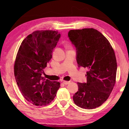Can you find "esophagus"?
Returning a JSON list of instances; mask_svg holds the SVG:
<instances>
[{
    "instance_id": "obj_1",
    "label": "esophagus",
    "mask_w": 129,
    "mask_h": 129,
    "mask_svg": "<svg viewBox=\"0 0 129 129\" xmlns=\"http://www.w3.org/2000/svg\"><path fill=\"white\" fill-rule=\"evenodd\" d=\"M70 82H71V81H64L62 82L63 84H65V85H68V84H69Z\"/></svg>"
}]
</instances>
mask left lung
<instances>
[{
  "label": "left lung",
  "mask_w": 129,
  "mask_h": 129,
  "mask_svg": "<svg viewBox=\"0 0 129 129\" xmlns=\"http://www.w3.org/2000/svg\"><path fill=\"white\" fill-rule=\"evenodd\" d=\"M70 41L76 51L78 67L86 68V82L77 85L75 104L85 109L101 106L114 88L117 69L115 55L105 37L93 28L70 30Z\"/></svg>",
  "instance_id": "left-lung-1"
}]
</instances>
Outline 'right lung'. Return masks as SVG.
I'll return each mask as SVG.
<instances>
[{
  "label": "right lung",
  "instance_id": "obj_1",
  "mask_svg": "<svg viewBox=\"0 0 129 129\" xmlns=\"http://www.w3.org/2000/svg\"><path fill=\"white\" fill-rule=\"evenodd\" d=\"M60 38L55 30H36L26 37L19 47L14 65L15 79L23 97L34 105L49 104L60 87V82L42 77Z\"/></svg>",
  "mask_w": 129,
  "mask_h": 129
}]
</instances>
